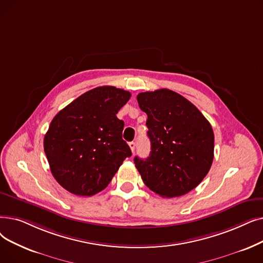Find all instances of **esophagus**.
Masks as SVG:
<instances>
[{"label": "esophagus", "instance_id": "obj_1", "mask_svg": "<svg viewBox=\"0 0 263 263\" xmlns=\"http://www.w3.org/2000/svg\"><path fill=\"white\" fill-rule=\"evenodd\" d=\"M129 146H130V148H131V152L134 154V152H135V147H136L135 142H130V143H129Z\"/></svg>", "mask_w": 263, "mask_h": 263}]
</instances>
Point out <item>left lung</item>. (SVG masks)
<instances>
[{"label":"left lung","instance_id":"1","mask_svg":"<svg viewBox=\"0 0 263 263\" xmlns=\"http://www.w3.org/2000/svg\"><path fill=\"white\" fill-rule=\"evenodd\" d=\"M147 114L152 152L134 158L144 184L166 198L184 196L206 176L214 159V132L191 102L168 89L138 95Z\"/></svg>","mask_w":263,"mask_h":263}]
</instances>
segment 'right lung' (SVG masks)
Masks as SVG:
<instances>
[{"label": "right lung", "instance_id": "add662e5", "mask_svg": "<svg viewBox=\"0 0 263 263\" xmlns=\"http://www.w3.org/2000/svg\"><path fill=\"white\" fill-rule=\"evenodd\" d=\"M131 98L112 86L89 90L53 117L44 138L50 171L76 196L90 197L107 187L123 160L131 157L122 140L124 122L116 116Z\"/></svg>", "mask_w": 263, "mask_h": 263}]
</instances>
